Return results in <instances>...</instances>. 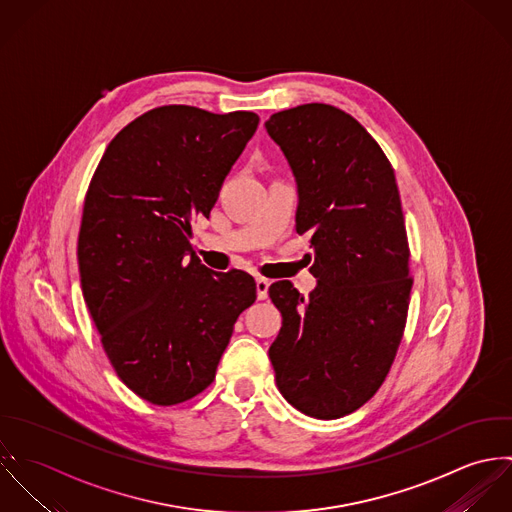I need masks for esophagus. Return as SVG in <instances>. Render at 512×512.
<instances>
[{
    "label": "esophagus",
    "instance_id": "1",
    "mask_svg": "<svg viewBox=\"0 0 512 512\" xmlns=\"http://www.w3.org/2000/svg\"><path fill=\"white\" fill-rule=\"evenodd\" d=\"M255 285H257V299H259V301H265V299H267V293H269V281L263 279V277H259V279L255 281Z\"/></svg>",
    "mask_w": 512,
    "mask_h": 512
}]
</instances>
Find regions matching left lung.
<instances>
[{"mask_svg": "<svg viewBox=\"0 0 512 512\" xmlns=\"http://www.w3.org/2000/svg\"><path fill=\"white\" fill-rule=\"evenodd\" d=\"M265 128L299 186L297 233H310L316 289L277 281L283 328L269 348L279 392L316 419L362 408L386 380L408 320L409 245L394 168L348 112L310 103Z\"/></svg>", "mask_w": 512, "mask_h": 512, "instance_id": "8db88e82", "label": "left lung"}]
</instances>
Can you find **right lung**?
<instances>
[{
    "label": "right lung",
    "mask_w": 512,
    "mask_h": 512,
    "mask_svg": "<svg viewBox=\"0 0 512 512\" xmlns=\"http://www.w3.org/2000/svg\"><path fill=\"white\" fill-rule=\"evenodd\" d=\"M257 124L249 110L156 106L110 140L89 184L83 297L116 376L154 406L204 392L237 316L257 299L249 273L205 269L190 243Z\"/></svg>",
    "instance_id": "1"
}]
</instances>
